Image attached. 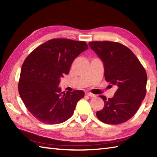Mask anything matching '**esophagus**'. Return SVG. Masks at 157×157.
Returning a JSON list of instances; mask_svg holds the SVG:
<instances>
[{"label": "esophagus", "mask_w": 157, "mask_h": 157, "mask_svg": "<svg viewBox=\"0 0 157 157\" xmlns=\"http://www.w3.org/2000/svg\"><path fill=\"white\" fill-rule=\"evenodd\" d=\"M85 94H86V95L90 96V97H95V95L91 94V93H90V92H86Z\"/></svg>", "instance_id": "obj_1"}]
</instances>
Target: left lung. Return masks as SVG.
Wrapping results in <instances>:
<instances>
[{
    "mask_svg": "<svg viewBox=\"0 0 157 157\" xmlns=\"http://www.w3.org/2000/svg\"><path fill=\"white\" fill-rule=\"evenodd\" d=\"M89 45L102 59L105 81L117 87L113 98L99 96L103 100L104 107L96 115L107 124L126 122L138 111L145 97L146 71L133 52L122 44L94 41Z\"/></svg>",
    "mask_w": 157,
    "mask_h": 157,
    "instance_id": "left-lung-1",
    "label": "left lung"
}]
</instances>
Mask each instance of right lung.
I'll list each match as a JSON object with an SVG mask.
<instances>
[{
    "instance_id": "obj_1",
    "label": "right lung",
    "mask_w": 157,
    "mask_h": 157,
    "mask_svg": "<svg viewBox=\"0 0 157 157\" xmlns=\"http://www.w3.org/2000/svg\"><path fill=\"white\" fill-rule=\"evenodd\" d=\"M87 49L84 41L54 38L38 46L24 61L18 92L27 109L40 122L61 123L73 115L84 91L64 93L58 84L74 59Z\"/></svg>"
}]
</instances>
